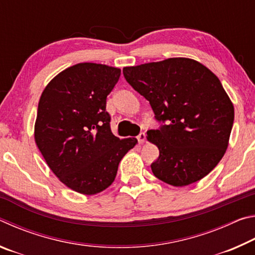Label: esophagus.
<instances>
[{"label": "esophagus", "instance_id": "34e87169", "mask_svg": "<svg viewBox=\"0 0 255 255\" xmlns=\"http://www.w3.org/2000/svg\"><path fill=\"white\" fill-rule=\"evenodd\" d=\"M145 139H146V135L144 132H140L139 135L137 136V140H138V143H139V144H144Z\"/></svg>", "mask_w": 255, "mask_h": 255}]
</instances>
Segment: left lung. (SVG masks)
I'll return each mask as SVG.
<instances>
[{"mask_svg": "<svg viewBox=\"0 0 255 255\" xmlns=\"http://www.w3.org/2000/svg\"><path fill=\"white\" fill-rule=\"evenodd\" d=\"M125 79L143 96L158 122L147 140L158 147L152 172L163 182L184 187L210 173L225 154L234 106L221 81L195 59L174 57L124 67Z\"/></svg>", "mask_w": 255, "mask_h": 255, "instance_id": "left-lung-1", "label": "left lung"}]
</instances>
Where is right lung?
I'll list each match as a JSON object with an SVG mask.
<instances>
[{
  "instance_id": "obj_1",
  "label": "right lung",
  "mask_w": 255,
  "mask_h": 255,
  "mask_svg": "<svg viewBox=\"0 0 255 255\" xmlns=\"http://www.w3.org/2000/svg\"><path fill=\"white\" fill-rule=\"evenodd\" d=\"M120 74L117 67L76 64L47 84L38 103L34 141L60 182L82 195L111 185L119 162L137 144L112 133L106 111Z\"/></svg>"
}]
</instances>
